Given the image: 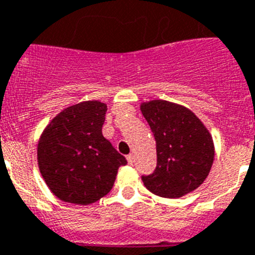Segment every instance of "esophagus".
Segmentation results:
<instances>
[{"instance_id": "34e87169", "label": "esophagus", "mask_w": 255, "mask_h": 255, "mask_svg": "<svg viewBox=\"0 0 255 255\" xmlns=\"http://www.w3.org/2000/svg\"><path fill=\"white\" fill-rule=\"evenodd\" d=\"M127 160H128V163H129V164H133V163H134V155L133 154L128 155Z\"/></svg>"}]
</instances>
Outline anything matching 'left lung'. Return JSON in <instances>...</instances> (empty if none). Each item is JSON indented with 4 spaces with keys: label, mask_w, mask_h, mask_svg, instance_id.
Masks as SVG:
<instances>
[{
    "label": "left lung",
    "mask_w": 255,
    "mask_h": 255,
    "mask_svg": "<svg viewBox=\"0 0 255 255\" xmlns=\"http://www.w3.org/2000/svg\"><path fill=\"white\" fill-rule=\"evenodd\" d=\"M156 141V167L142 176L146 189L161 198H181L198 189L213 164L212 136L187 108L154 100L141 105Z\"/></svg>",
    "instance_id": "1"
}]
</instances>
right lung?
Returning a JSON list of instances; mask_svg holds the SVG:
<instances>
[{
	"mask_svg": "<svg viewBox=\"0 0 255 255\" xmlns=\"http://www.w3.org/2000/svg\"><path fill=\"white\" fill-rule=\"evenodd\" d=\"M108 112L100 101L69 106L52 119L38 142V167L60 200L87 205L113 189L123 155L103 136Z\"/></svg>",
	"mask_w": 255,
	"mask_h": 255,
	"instance_id": "right-lung-1",
	"label": "right lung"
}]
</instances>
